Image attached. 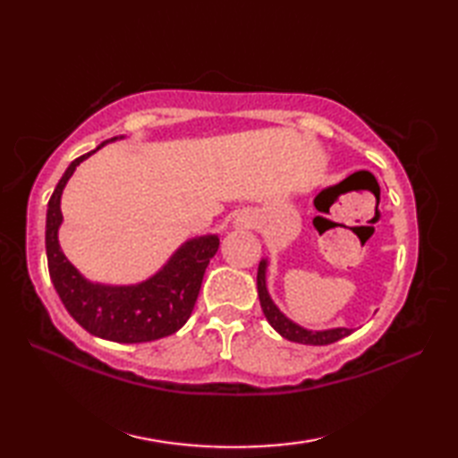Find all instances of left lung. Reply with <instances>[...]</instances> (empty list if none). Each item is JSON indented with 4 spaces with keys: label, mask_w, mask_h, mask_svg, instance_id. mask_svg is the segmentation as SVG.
<instances>
[{
    "label": "left lung",
    "mask_w": 458,
    "mask_h": 458,
    "mask_svg": "<svg viewBox=\"0 0 458 458\" xmlns=\"http://www.w3.org/2000/svg\"><path fill=\"white\" fill-rule=\"evenodd\" d=\"M266 267L267 261L261 259L259 267H258V297H259V305L261 310H264L266 318L269 320V325L274 327L277 333L291 340V343H299V344H313V346H325V344H333L336 340L348 336L352 330L350 328H330V330H307L303 327H299L293 320H289L281 310L274 305L271 301L267 287H266Z\"/></svg>",
    "instance_id": "left-lung-1"
}]
</instances>
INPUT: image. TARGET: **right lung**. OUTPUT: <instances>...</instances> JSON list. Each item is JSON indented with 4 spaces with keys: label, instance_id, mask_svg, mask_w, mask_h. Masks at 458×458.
Wrapping results in <instances>:
<instances>
[{
    "label": "right lung",
    "instance_id": "right-lung-1",
    "mask_svg": "<svg viewBox=\"0 0 458 458\" xmlns=\"http://www.w3.org/2000/svg\"><path fill=\"white\" fill-rule=\"evenodd\" d=\"M118 140L112 138L110 141ZM108 143V141H104ZM104 143H100V149ZM94 149V151H96ZM74 159L58 181L47 208V261L48 276L71 317L90 335L114 343H149L169 336L187 323L208 261L218 251V236H200L182 244L159 274L128 287H112L86 281L66 259L58 246V226L63 222L61 194L76 165L94 153Z\"/></svg>",
    "mask_w": 458,
    "mask_h": 458
}]
</instances>
